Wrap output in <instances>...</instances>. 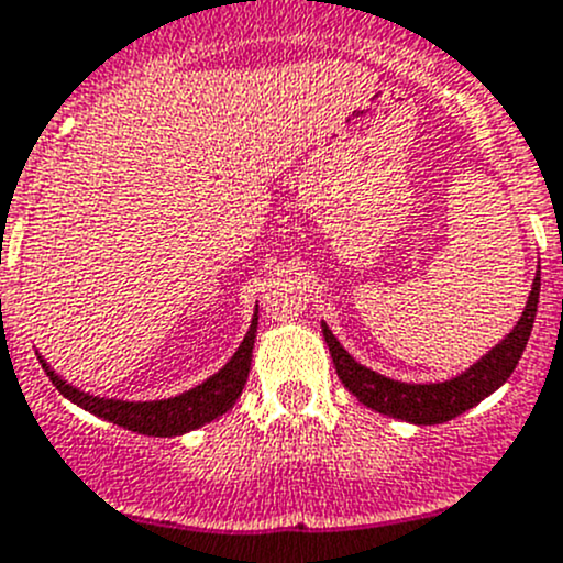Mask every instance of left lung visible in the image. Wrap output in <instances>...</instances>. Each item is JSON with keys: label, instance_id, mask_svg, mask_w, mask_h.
<instances>
[{"label": "left lung", "instance_id": "8db88e82", "mask_svg": "<svg viewBox=\"0 0 563 563\" xmlns=\"http://www.w3.org/2000/svg\"><path fill=\"white\" fill-rule=\"evenodd\" d=\"M537 305H539V269H537V277H533V286H531V294H528L523 316L518 318L512 332L504 334L501 343L493 345L482 360H476L474 365L465 367V371L457 373L455 378H450V382H439V384H406V382H395V378L382 376V373L360 365V362H356L354 356L340 345V340L334 338L332 329H329L323 321H321V329H323V340H327L329 345V354H332L338 378L343 382V387L362 402V406L411 424H441L460 417V413L468 411V408H474L476 402H482L487 395H493V391L512 376L520 356H523L528 338H531L533 318H537Z\"/></svg>", "mask_w": 563, "mask_h": 563}]
</instances>
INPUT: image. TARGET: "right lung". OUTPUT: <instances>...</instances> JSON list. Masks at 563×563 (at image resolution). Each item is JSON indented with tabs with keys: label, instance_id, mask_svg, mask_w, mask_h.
<instances>
[{
	"label": "right lung",
	"instance_id": "add662e5",
	"mask_svg": "<svg viewBox=\"0 0 563 563\" xmlns=\"http://www.w3.org/2000/svg\"><path fill=\"white\" fill-rule=\"evenodd\" d=\"M255 332H258V305H255L253 321H250L245 340H242L240 349L234 351V356L203 384L181 391V395L163 397V400H117V397L89 395V391H81L78 387H73V384H67L62 376H56V371L43 360V356H37V360L40 365H43L45 376L51 378V384H54L67 400L81 406L84 411L95 413V417L100 419H108V422L119 424V428L124 430H133V433L172 439V435L190 433V430L223 417V413L240 400L242 389H245L247 384L250 362H253Z\"/></svg>",
	"mask_w": 563,
	"mask_h": 563
}]
</instances>
